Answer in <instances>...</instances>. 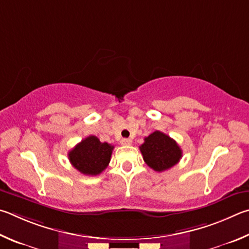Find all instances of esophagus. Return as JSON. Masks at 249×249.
Wrapping results in <instances>:
<instances>
[{"instance_id": "34e87169", "label": "esophagus", "mask_w": 249, "mask_h": 249, "mask_svg": "<svg viewBox=\"0 0 249 249\" xmlns=\"http://www.w3.org/2000/svg\"><path fill=\"white\" fill-rule=\"evenodd\" d=\"M122 145H131L132 144V140L131 139H122L120 141Z\"/></svg>"}]
</instances>
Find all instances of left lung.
Wrapping results in <instances>:
<instances>
[{"label":"left lung","instance_id":"1","mask_svg":"<svg viewBox=\"0 0 249 249\" xmlns=\"http://www.w3.org/2000/svg\"><path fill=\"white\" fill-rule=\"evenodd\" d=\"M143 160L155 172H164L176 165L182 156L177 142L160 131H154L140 146Z\"/></svg>","mask_w":249,"mask_h":249}]
</instances>
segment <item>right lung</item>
I'll return each instance as SVG.
<instances>
[{
  "label": "right lung",
  "mask_w": 249,
  "mask_h": 249,
  "mask_svg": "<svg viewBox=\"0 0 249 249\" xmlns=\"http://www.w3.org/2000/svg\"><path fill=\"white\" fill-rule=\"evenodd\" d=\"M113 146L100 142L95 136L82 140L69 152L70 163L78 172L89 176H96L106 169L110 162Z\"/></svg>",
  "instance_id": "add662e5"
}]
</instances>
